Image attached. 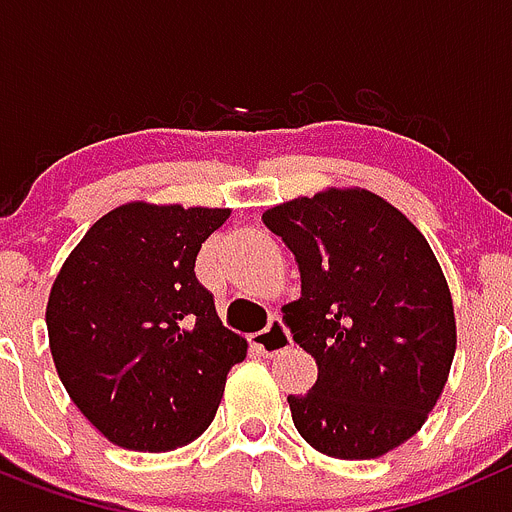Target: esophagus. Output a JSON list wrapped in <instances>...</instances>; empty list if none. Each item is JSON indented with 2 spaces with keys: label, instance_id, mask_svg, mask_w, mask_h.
Instances as JSON below:
<instances>
[{
  "label": "esophagus",
  "instance_id": "34e87169",
  "mask_svg": "<svg viewBox=\"0 0 512 512\" xmlns=\"http://www.w3.org/2000/svg\"><path fill=\"white\" fill-rule=\"evenodd\" d=\"M252 345H255L260 355H275L291 348L293 340L291 332L286 330V324H283L281 319H270V324L265 330L252 335Z\"/></svg>",
  "mask_w": 512,
  "mask_h": 512
}]
</instances>
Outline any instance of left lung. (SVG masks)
Returning <instances> with one entry per match:
<instances>
[{
    "mask_svg": "<svg viewBox=\"0 0 512 512\" xmlns=\"http://www.w3.org/2000/svg\"><path fill=\"white\" fill-rule=\"evenodd\" d=\"M262 224L299 262L301 299L283 306L319 376L291 417L332 459H379L422 428L456 353L446 275L399 208L363 188L273 206Z\"/></svg>",
    "mask_w": 512,
    "mask_h": 512,
    "instance_id": "1",
    "label": "left lung"
}]
</instances>
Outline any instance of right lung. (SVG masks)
Listing matches in <instances>:
<instances>
[{"label":"right lung","mask_w":512,"mask_h":512,"mask_svg":"<svg viewBox=\"0 0 512 512\" xmlns=\"http://www.w3.org/2000/svg\"><path fill=\"white\" fill-rule=\"evenodd\" d=\"M229 208L133 201L90 226L61 265L46 306L61 384L110 443L188 446L219 410L247 340L221 324L195 278L201 244Z\"/></svg>","instance_id":"add662e5"}]
</instances>
